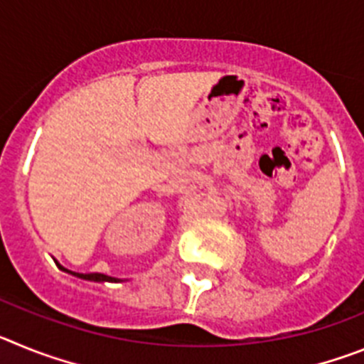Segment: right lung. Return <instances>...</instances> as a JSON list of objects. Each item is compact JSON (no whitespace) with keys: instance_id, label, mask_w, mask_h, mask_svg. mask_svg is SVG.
Masks as SVG:
<instances>
[{"instance_id":"1","label":"right lung","mask_w":364,"mask_h":364,"mask_svg":"<svg viewBox=\"0 0 364 364\" xmlns=\"http://www.w3.org/2000/svg\"><path fill=\"white\" fill-rule=\"evenodd\" d=\"M58 266H60V264H58ZM60 269H63V272H69V269L62 268V266H60ZM69 273H73V275H76V277H80V279H87V281L117 282V279L109 277V275H104V273H76V272H69Z\"/></svg>"}]
</instances>
